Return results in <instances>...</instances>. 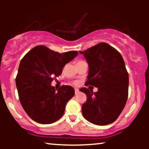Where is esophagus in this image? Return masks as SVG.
I'll list each match as a JSON object with an SVG mask.
<instances>
[{"instance_id": "esophagus-1", "label": "esophagus", "mask_w": 149, "mask_h": 149, "mask_svg": "<svg viewBox=\"0 0 149 149\" xmlns=\"http://www.w3.org/2000/svg\"><path fill=\"white\" fill-rule=\"evenodd\" d=\"M79 89H77V88H75V89H74V93H75V94H77V93H79Z\"/></svg>"}]
</instances>
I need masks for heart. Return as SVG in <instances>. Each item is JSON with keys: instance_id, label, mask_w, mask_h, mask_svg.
<instances>
[{"instance_id": "heart-1", "label": "heart", "mask_w": 149, "mask_h": 149, "mask_svg": "<svg viewBox=\"0 0 149 149\" xmlns=\"http://www.w3.org/2000/svg\"><path fill=\"white\" fill-rule=\"evenodd\" d=\"M76 83V82H75V83Z\"/></svg>"}]
</instances>
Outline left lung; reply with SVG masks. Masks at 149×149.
Segmentation results:
<instances>
[{"label":"left lung","mask_w":149,"mask_h":149,"mask_svg":"<svg viewBox=\"0 0 149 149\" xmlns=\"http://www.w3.org/2000/svg\"><path fill=\"white\" fill-rule=\"evenodd\" d=\"M79 53L89 64L85 85L98 89L94 93L85 87L79 89L87 95L81 107L83 116L95 125L113 123L123 110L128 97L129 75L123 59L117 49L106 42Z\"/></svg>","instance_id":"left-lung-1"}]
</instances>
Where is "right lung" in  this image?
Returning a JSON list of instances; mask_svg holds the SVG:
<instances>
[{
	"instance_id": "right-lung-1",
	"label": "right lung",
	"mask_w": 149,
	"mask_h": 149,
	"mask_svg": "<svg viewBox=\"0 0 149 149\" xmlns=\"http://www.w3.org/2000/svg\"><path fill=\"white\" fill-rule=\"evenodd\" d=\"M77 55L76 51L60 54L38 45L22 59L15 79L16 87L22 107L34 121L50 124L64 115L67 102L74 95V88L62 85L56 89L51 83Z\"/></svg>"
}]
</instances>
